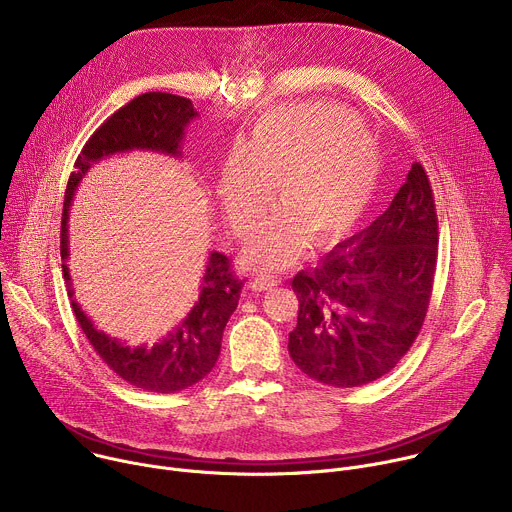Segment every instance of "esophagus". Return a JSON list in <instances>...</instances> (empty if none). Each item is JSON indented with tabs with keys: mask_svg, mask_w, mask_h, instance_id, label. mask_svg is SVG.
<instances>
[{
	"mask_svg": "<svg viewBox=\"0 0 512 512\" xmlns=\"http://www.w3.org/2000/svg\"><path fill=\"white\" fill-rule=\"evenodd\" d=\"M279 283V279L277 277H273V275H257V277H253L251 279V289H255V291H265V289H271V287H275Z\"/></svg>",
	"mask_w": 512,
	"mask_h": 512,
	"instance_id": "1",
	"label": "esophagus"
}]
</instances>
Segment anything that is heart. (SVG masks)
Listing matches in <instances>:
<instances>
[{
	"label": "heart",
	"mask_w": 512,
	"mask_h": 512,
	"mask_svg": "<svg viewBox=\"0 0 512 512\" xmlns=\"http://www.w3.org/2000/svg\"><path fill=\"white\" fill-rule=\"evenodd\" d=\"M381 176L373 137L332 105H289L265 113L223 164L216 196L237 237L253 233L273 190L285 210L243 251V263L277 271L296 263L308 235L318 247L344 239L369 208Z\"/></svg>",
	"instance_id": "heart-1"
}]
</instances>
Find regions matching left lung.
<instances>
[{"mask_svg": "<svg viewBox=\"0 0 512 512\" xmlns=\"http://www.w3.org/2000/svg\"><path fill=\"white\" fill-rule=\"evenodd\" d=\"M437 214L415 162L389 208L291 279L298 326L289 356L310 379L360 387L391 373L417 338L433 287Z\"/></svg>", "mask_w": 512, "mask_h": 512, "instance_id": "1", "label": "left lung"}]
</instances>
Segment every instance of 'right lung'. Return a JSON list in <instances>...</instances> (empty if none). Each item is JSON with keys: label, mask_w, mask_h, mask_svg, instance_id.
Instances as JSON below:
<instances>
[{"label": "right lung", "mask_w": 512, "mask_h": 512, "mask_svg": "<svg viewBox=\"0 0 512 512\" xmlns=\"http://www.w3.org/2000/svg\"><path fill=\"white\" fill-rule=\"evenodd\" d=\"M198 113L190 99L170 93H145L115 111L85 143L75 172L70 174L60 227V257L68 298L85 336L107 367L129 385L152 393H176L202 381L221 354V340L231 314L237 310L243 281L231 271L227 255L210 251L200 294L186 318L154 346H129L95 328L75 300V287L66 267L68 210L75 190L93 164L133 150L180 158L184 129Z\"/></svg>", "instance_id": "1"}]
</instances>
